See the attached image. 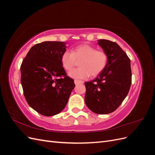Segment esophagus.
<instances>
[{
    "label": "esophagus",
    "instance_id": "esophagus-1",
    "mask_svg": "<svg viewBox=\"0 0 155 155\" xmlns=\"http://www.w3.org/2000/svg\"><path fill=\"white\" fill-rule=\"evenodd\" d=\"M74 83H75V85H78V84H79V83H83V81H80V80H77V79H76V80H74Z\"/></svg>",
    "mask_w": 155,
    "mask_h": 155
}]
</instances>
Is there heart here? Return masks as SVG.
<instances>
[{
  "instance_id": "1",
  "label": "heart",
  "mask_w": 155,
  "mask_h": 155,
  "mask_svg": "<svg viewBox=\"0 0 155 155\" xmlns=\"http://www.w3.org/2000/svg\"><path fill=\"white\" fill-rule=\"evenodd\" d=\"M79 60L81 67L68 73L74 79H85L89 76H96L103 72L107 67L109 57L104 50H98L96 47L88 44H82L74 48L72 52L65 51L61 57L62 67L70 71Z\"/></svg>"
}]
</instances>
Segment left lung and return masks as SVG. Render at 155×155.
I'll return each mask as SVG.
<instances>
[{"label": "left lung", "instance_id": "obj_1", "mask_svg": "<svg viewBox=\"0 0 155 155\" xmlns=\"http://www.w3.org/2000/svg\"><path fill=\"white\" fill-rule=\"evenodd\" d=\"M97 43L108 54L109 61L94 80L85 83V101L94 113L106 114L116 110L128 94L132 82L130 60L114 42L99 39Z\"/></svg>", "mask_w": 155, "mask_h": 155}]
</instances>
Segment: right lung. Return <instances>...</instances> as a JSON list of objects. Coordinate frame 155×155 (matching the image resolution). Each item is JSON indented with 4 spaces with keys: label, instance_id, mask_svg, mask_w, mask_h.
Here are the masks:
<instances>
[{
    "label": "right lung",
    "instance_id": "obj_1",
    "mask_svg": "<svg viewBox=\"0 0 155 155\" xmlns=\"http://www.w3.org/2000/svg\"><path fill=\"white\" fill-rule=\"evenodd\" d=\"M64 42L45 41L30 48L21 66V82L28 105L39 114H59L75 87L61 63Z\"/></svg>",
    "mask_w": 155,
    "mask_h": 155
}]
</instances>
